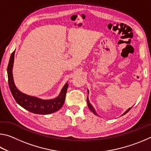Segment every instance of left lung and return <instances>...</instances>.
I'll list each match as a JSON object with an SVG mask.
<instances>
[{"mask_svg": "<svg viewBox=\"0 0 151 151\" xmlns=\"http://www.w3.org/2000/svg\"><path fill=\"white\" fill-rule=\"evenodd\" d=\"M87 104H88V108H89V109H90V110H91V111L92 112H93V113H94V114H96V115H98V114H96V111H95V110H94V109L93 108V106H92V104H91L90 103H89V101H88V96H87ZM131 108H132V107H131V108H129V109H127V111H125V112H124V113L122 114V115H124V114H127V112H129V111H130V110H131Z\"/></svg>", "mask_w": 151, "mask_h": 151, "instance_id": "8db88e82", "label": "left lung"}]
</instances>
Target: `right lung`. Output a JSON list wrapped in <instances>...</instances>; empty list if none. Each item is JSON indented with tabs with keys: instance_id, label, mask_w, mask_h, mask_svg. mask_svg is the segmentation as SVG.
Segmentation results:
<instances>
[{
	"instance_id": "add662e5",
	"label": "right lung",
	"mask_w": 151,
	"mask_h": 151,
	"mask_svg": "<svg viewBox=\"0 0 151 151\" xmlns=\"http://www.w3.org/2000/svg\"><path fill=\"white\" fill-rule=\"evenodd\" d=\"M14 52L15 50L12 52L10 58L8 68H7V74H8L9 88L17 103L27 111L35 114H48L58 111L65 103L68 84H65L61 90L59 95L57 98L50 99V100H43L37 97L29 96L22 93V92L18 90L15 86L13 76H12Z\"/></svg>"
}]
</instances>
